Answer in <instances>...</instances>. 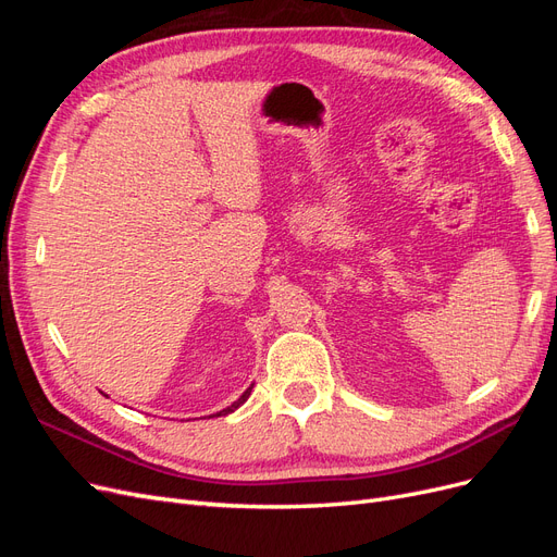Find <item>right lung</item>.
<instances>
[{
    "label": "right lung",
    "mask_w": 557,
    "mask_h": 557,
    "mask_svg": "<svg viewBox=\"0 0 557 557\" xmlns=\"http://www.w3.org/2000/svg\"><path fill=\"white\" fill-rule=\"evenodd\" d=\"M248 395H250V387H248V391H246V393H244V395H242V397H239V399H237V401H234V404H232V407H227V409H223V411H221V413H215V416H225V413H232V411H234V409H237V407H242V404H244V401H246V399H248Z\"/></svg>",
    "instance_id": "right-lung-1"
}]
</instances>
